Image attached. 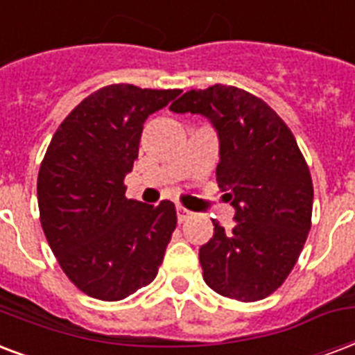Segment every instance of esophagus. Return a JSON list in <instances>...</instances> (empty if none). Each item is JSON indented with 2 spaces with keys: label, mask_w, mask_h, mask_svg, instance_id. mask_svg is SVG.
I'll return each instance as SVG.
<instances>
[{
  "label": "esophagus",
  "mask_w": 355,
  "mask_h": 355,
  "mask_svg": "<svg viewBox=\"0 0 355 355\" xmlns=\"http://www.w3.org/2000/svg\"><path fill=\"white\" fill-rule=\"evenodd\" d=\"M177 218H178V221L182 223V221H186V220H189V218H191V212H189L188 208L177 207Z\"/></svg>",
  "instance_id": "34e87169"
}]
</instances>
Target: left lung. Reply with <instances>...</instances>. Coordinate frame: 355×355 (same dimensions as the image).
Returning <instances> with one entry per match:
<instances>
[{"mask_svg":"<svg viewBox=\"0 0 355 355\" xmlns=\"http://www.w3.org/2000/svg\"><path fill=\"white\" fill-rule=\"evenodd\" d=\"M169 110L212 123L216 180L236 210L232 231L212 220L214 236L199 250L202 279L238 302L270 296L304 250L313 214V180L291 128L264 100L220 83L191 89Z\"/></svg>","mask_w":355,"mask_h":355,"instance_id":"8db88e82","label":"left lung"}]
</instances>
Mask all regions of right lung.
Masks as SVG:
<instances>
[{
  "instance_id": "1",
  "label": "right lung",
  "mask_w": 355,
  "mask_h": 355,
  "mask_svg": "<svg viewBox=\"0 0 355 355\" xmlns=\"http://www.w3.org/2000/svg\"><path fill=\"white\" fill-rule=\"evenodd\" d=\"M180 89L107 85L59 124L37 180L40 225L59 266L87 296L119 302L158 274L177 227L171 201L126 199L143 124Z\"/></svg>"
}]
</instances>
